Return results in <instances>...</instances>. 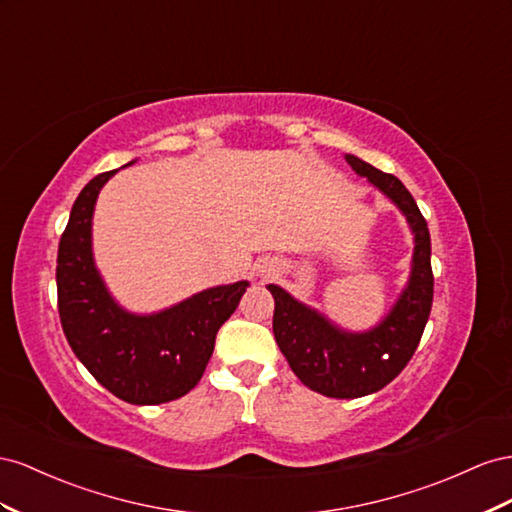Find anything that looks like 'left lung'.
<instances>
[{
  "label": "left lung",
  "mask_w": 512,
  "mask_h": 512,
  "mask_svg": "<svg viewBox=\"0 0 512 512\" xmlns=\"http://www.w3.org/2000/svg\"><path fill=\"white\" fill-rule=\"evenodd\" d=\"M347 163L388 195L414 231L412 276L388 317L364 334H349L285 289L268 285L274 296L272 330L291 371L304 386L332 399H356L388 386L412 360L433 304L431 238L414 197L392 173H384L347 154Z\"/></svg>",
  "instance_id": "obj_1"
}]
</instances>
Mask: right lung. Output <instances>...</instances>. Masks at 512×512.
<instances>
[{"label": "right lung", "instance_id": "obj_1", "mask_svg": "<svg viewBox=\"0 0 512 512\" xmlns=\"http://www.w3.org/2000/svg\"><path fill=\"white\" fill-rule=\"evenodd\" d=\"M96 175L72 206L57 248V311L68 345L96 382L133 405H158L193 390L214 352L216 332L248 283L212 287L156 315H130L113 302L92 259Z\"/></svg>", "mask_w": 512, "mask_h": 512}]
</instances>
